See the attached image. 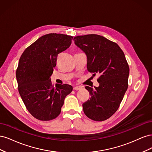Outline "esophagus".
<instances>
[{
  "mask_svg": "<svg viewBox=\"0 0 152 152\" xmlns=\"http://www.w3.org/2000/svg\"><path fill=\"white\" fill-rule=\"evenodd\" d=\"M82 89V87L80 86H75L73 87V89L75 91H78V90H80Z\"/></svg>",
  "mask_w": 152,
  "mask_h": 152,
  "instance_id": "esophagus-1",
  "label": "esophagus"
}]
</instances>
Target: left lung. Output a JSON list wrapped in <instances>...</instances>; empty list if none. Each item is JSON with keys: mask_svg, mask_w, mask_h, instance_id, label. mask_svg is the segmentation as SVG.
I'll list each match as a JSON object with an SVG mask.
<instances>
[{"mask_svg": "<svg viewBox=\"0 0 152 152\" xmlns=\"http://www.w3.org/2000/svg\"><path fill=\"white\" fill-rule=\"evenodd\" d=\"M75 44L87 56L88 71L99 74V86H86L91 98L82 104L86 115L103 121L116 112L128 87L129 68L118 44L103 36L89 34L75 37Z\"/></svg>", "mask_w": 152, "mask_h": 152, "instance_id": "1", "label": "left lung"}]
</instances>
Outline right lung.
Wrapping results in <instances>:
<instances>
[{
    "mask_svg": "<svg viewBox=\"0 0 152 152\" xmlns=\"http://www.w3.org/2000/svg\"><path fill=\"white\" fill-rule=\"evenodd\" d=\"M72 39V36L61 34L43 35L20 57L16 73L18 91L27 110L38 120L56 118L73 90L68 84L54 87L50 80L58 54L70 47Z\"/></svg>",
    "mask_w": 152,
    "mask_h": 152,
    "instance_id": "obj_1",
    "label": "right lung"
}]
</instances>
